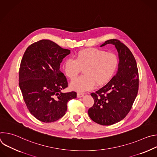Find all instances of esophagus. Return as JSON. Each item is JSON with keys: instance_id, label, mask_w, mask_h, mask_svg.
Returning a JSON list of instances; mask_svg holds the SVG:
<instances>
[{"instance_id": "34e87169", "label": "esophagus", "mask_w": 157, "mask_h": 157, "mask_svg": "<svg viewBox=\"0 0 157 157\" xmlns=\"http://www.w3.org/2000/svg\"><path fill=\"white\" fill-rule=\"evenodd\" d=\"M84 96V94L83 93H77V97L78 98H81Z\"/></svg>"}]
</instances>
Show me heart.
<instances>
[{"label":"heart","instance_id":"heart-1","mask_svg":"<svg viewBox=\"0 0 157 157\" xmlns=\"http://www.w3.org/2000/svg\"><path fill=\"white\" fill-rule=\"evenodd\" d=\"M118 66L119 58L115 53L88 48L78 52L75 59H65L63 70L67 77L73 79L84 69V75L70 84L73 90L83 92L93 89L96 84L102 86L107 83L116 73Z\"/></svg>","mask_w":157,"mask_h":157}]
</instances>
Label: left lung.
I'll list each match as a JSON object with an SVG mask.
<instances>
[{
    "mask_svg": "<svg viewBox=\"0 0 157 157\" xmlns=\"http://www.w3.org/2000/svg\"><path fill=\"white\" fill-rule=\"evenodd\" d=\"M110 43L114 44L118 52V70L107 84L91 94L94 103L88 110L89 117L102 125H113L124 119L139 90V72L133 54L117 39L107 40L101 47Z\"/></svg>",
    "mask_w": 157,
    "mask_h": 157,
    "instance_id": "1",
    "label": "left lung"
}]
</instances>
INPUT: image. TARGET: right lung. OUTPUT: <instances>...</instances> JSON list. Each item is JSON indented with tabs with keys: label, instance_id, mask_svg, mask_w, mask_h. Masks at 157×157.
<instances>
[{
	"label": "right lung",
	"instance_id": "add662e5",
	"mask_svg": "<svg viewBox=\"0 0 157 157\" xmlns=\"http://www.w3.org/2000/svg\"><path fill=\"white\" fill-rule=\"evenodd\" d=\"M70 50L49 40H41L27 48L19 69V86L30 113L38 120L53 122L63 117L67 102L76 93H63L68 81L59 70Z\"/></svg>",
	"mask_w": 157,
	"mask_h": 157
}]
</instances>
